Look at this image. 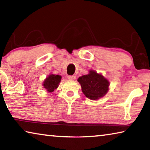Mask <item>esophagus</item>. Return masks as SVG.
<instances>
[{"instance_id":"esophagus-1","label":"esophagus","mask_w":150,"mask_h":150,"mask_svg":"<svg viewBox=\"0 0 150 150\" xmlns=\"http://www.w3.org/2000/svg\"><path fill=\"white\" fill-rule=\"evenodd\" d=\"M67 78H68V79H69L71 81H74L76 79V77L75 75H69V76H68Z\"/></svg>"}]
</instances>
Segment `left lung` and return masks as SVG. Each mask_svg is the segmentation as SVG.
<instances>
[{
  "label": "left lung",
  "instance_id": "obj_1",
  "mask_svg": "<svg viewBox=\"0 0 150 150\" xmlns=\"http://www.w3.org/2000/svg\"><path fill=\"white\" fill-rule=\"evenodd\" d=\"M77 81L86 97L93 100L103 97L109 90L108 80L95 70H89L87 75L79 77Z\"/></svg>",
  "mask_w": 150,
  "mask_h": 150
}]
</instances>
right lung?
I'll list each match as a JSON object with an SVG mask.
<instances>
[{"mask_svg": "<svg viewBox=\"0 0 150 150\" xmlns=\"http://www.w3.org/2000/svg\"><path fill=\"white\" fill-rule=\"evenodd\" d=\"M62 76L59 75L50 74L44 81L42 86L47 92L53 93L59 85Z\"/></svg>", "mask_w": 150, "mask_h": 150, "instance_id": "right-lung-1", "label": "right lung"}]
</instances>
